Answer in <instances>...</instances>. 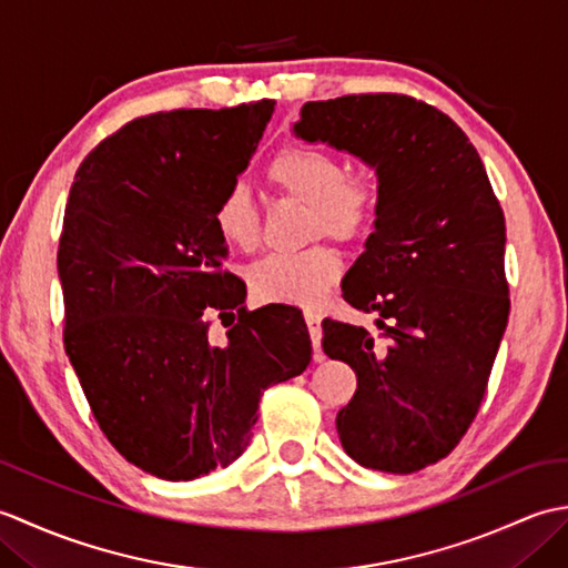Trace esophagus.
Segmentation results:
<instances>
[{
	"label": "esophagus",
	"instance_id": "obj_1",
	"mask_svg": "<svg viewBox=\"0 0 568 568\" xmlns=\"http://www.w3.org/2000/svg\"><path fill=\"white\" fill-rule=\"evenodd\" d=\"M305 322H307V329H310L312 346L320 348V342H322V315H320V312L307 310L305 312Z\"/></svg>",
	"mask_w": 568,
	"mask_h": 568
}]
</instances>
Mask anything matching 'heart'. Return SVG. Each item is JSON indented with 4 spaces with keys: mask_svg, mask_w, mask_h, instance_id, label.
I'll return each instance as SVG.
<instances>
[{
    "mask_svg": "<svg viewBox=\"0 0 568 568\" xmlns=\"http://www.w3.org/2000/svg\"><path fill=\"white\" fill-rule=\"evenodd\" d=\"M268 180L285 197L307 204V239L334 236L354 244L371 234L381 212V183L368 168L346 171L332 151L287 143L268 163ZM212 222L229 246L253 251L261 241V214L244 183L229 185L214 202ZM344 263L329 244L297 253H273L248 271L261 303L317 305L339 281Z\"/></svg>",
    "mask_w": 568,
    "mask_h": 568,
    "instance_id": "heart-1",
    "label": "heart"
}]
</instances>
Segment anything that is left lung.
<instances>
[{
    "label": "left lung",
    "mask_w": 568,
    "mask_h": 568,
    "mask_svg": "<svg viewBox=\"0 0 568 568\" xmlns=\"http://www.w3.org/2000/svg\"><path fill=\"white\" fill-rule=\"evenodd\" d=\"M293 131L378 175L376 229L342 291L376 312L381 334L324 320L322 348L358 381L336 415L344 452L366 468L415 474L462 442L508 327L500 202L458 124L407 94L307 102Z\"/></svg>",
    "instance_id": "1"
}]
</instances>
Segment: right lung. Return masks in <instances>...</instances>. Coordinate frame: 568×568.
Wrapping results in <instances>:
<instances>
[{
	"label": "right lung",
	"mask_w": 568,
	"mask_h": 568,
	"mask_svg": "<svg viewBox=\"0 0 568 568\" xmlns=\"http://www.w3.org/2000/svg\"><path fill=\"white\" fill-rule=\"evenodd\" d=\"M273 100L134 119L75 173L58 244L65 354L126 462L192 480L244 454L265 388L303 373V312L244 307L214 202L246 171ZM227 327L209 339V315Z\"/></svg>",
	"instance_id": "add662e5"
}]
</instances>
